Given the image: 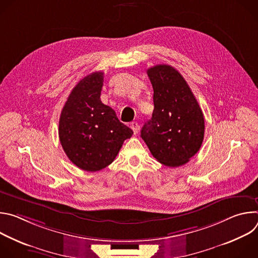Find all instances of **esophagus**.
Wrapping results in <instances>:
<instances>
[{"label":"esophagus","mask_w":258,"mask_h":258,"mask_svg":"<svg viewBox=\"0 0 258 258\" xmlns=\"http://www.w3.org/2000/svg\"><path fill=\"white\" fill-rule=\"evenodd\" d=\"M131 128L133 130V132H134L135 134H137V133H138V130H139V124H138V122H137V121H133V122L131 123Z\"/></svg>","instance_id":"esophagus-1"}]
</instances>
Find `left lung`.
<instances>
[{
    "label": "left lung",
    "mask_w": 258,
    "mask_h": 258,
    "mask_svg": "<svg viewBox=\"0 0 258 258\" xmlns=\"http://www.w3.org/2000/svg\"><path fill=\"white\" fill-rule=\"evenodd\" d=\"M153 87L152 117L141 137L160 163L176 167L187 163L200 149L204 139V116L189 85L170 65L147 70Z\"/></svg>",
    "instance_id": "1"
}]
</instances>
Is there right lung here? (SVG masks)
Returning a JSON list of instances; mask_svg holds the SVG:
<instances>
[{
	"label": "right lung",
	"mask_w": 258,
	"mask_h": 258,
	"mask_svg": "<svg viewBox=\"0 0 258 258\" xmlns=\"http://www.w3.org/2000/svg\"><path fill=\"white\" fill-rule=\"evenodd\" d=\"M104 73L96 71L71 91L59 119V140L70 161L86 171H98L117 156L134 132L102 103Z\"/></svg>",
	"instance_id": "obj_1"
}]
</instances>
